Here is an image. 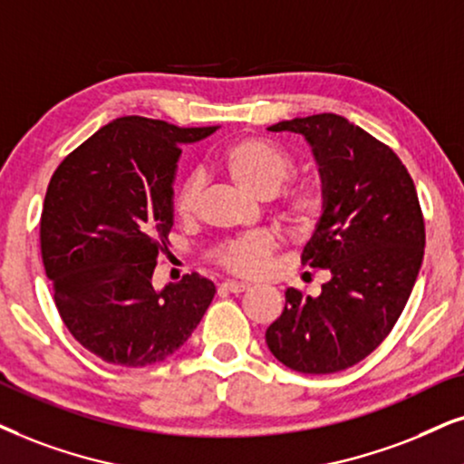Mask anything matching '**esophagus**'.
<instances>
[{
  "label": "esophagus",
  "instance_id": "34e87169",
  "mask_svg": "<svg viewBox=\"0 0 464 464\" xmlns=\"http://www.w3.org/2000/svg\"><path fill=\"white\" fill-rule=\"evenodd\" d=\"M222 291H228V293H244L250 289V285L246 283H237V280H227V283L220 285Z\"/></svg>",
  "mask_w": 464,
  "mask_h": 464
}]
</instances>
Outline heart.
<instances>
[{
  "instance_id": "1",
  "label": "heart",
  "mask_w": 464,
  "mask_h": 464,
  "mask_svg": "<svg viewBox=\"0 0 464 464\" xmlns=\"http://www.w3.org/2000/svg\"><path fill=\"white\" fill-rule=\"evenodd\" d=\"M220 167L248 195L272 197L291 175L295 160L289 151L274 140L263 137H242L222 150ZM198 195H201V179H186L179 186L178 197H175V214L184 220L195 216ZM325 205L327 192L319 179L300 181L280 198L278 218L291 231L308 233L321 220ZM272 252L274 239L267 233H250V236L222 244L214 252V259L228 272L252 276L261 272Z\"/></svg>"
}]
</instances>
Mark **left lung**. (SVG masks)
<instances>
[{
  "label": "left lung",
  "instance_id": "obj_1",
  "mask_svg": "<svg viewBox=\"0 0 464 464\" xmlns=\"http://www.w3.org/2000/svg\"><path fill=\"white\" fill-rule=\"evenodd\" d=\"M267 130L302 134L313 148L327 205L302 263L332 278L319 297L286 289L266 343L291 371L340 372L383 343L411 295L426 244L418 192L401 158L344 117H295Z\"/></svg>",
  "mask_w": 464,
  "mask_h": 464
}]
</instances>
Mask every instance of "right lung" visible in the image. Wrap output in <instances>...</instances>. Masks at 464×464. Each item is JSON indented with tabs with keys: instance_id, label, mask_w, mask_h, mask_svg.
I'll use <instances>...</instances> for the list:
<instances>
[{
	"instance_id": "add662e5",
	"label": "right lung",
	"mask_w": 464,
	"mask_h": 464,
	"mask_svg": "<svg viewBox=\"0 0 464 464\" xmlns=\"http://www.w3.org/2000/svg\"><path fill=\"white\" fill-rule=\"evenodd\" d=\"M218 126L179 128L128 115L63 158L40 216V250L68 332L101 360L143 368L173 355L214 300L197 272L154 289L173 227L181 143Z\"/></svg>"
}]
</instances>
